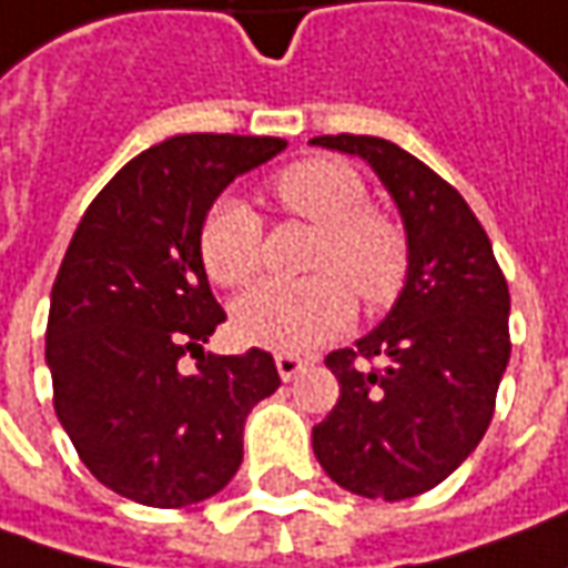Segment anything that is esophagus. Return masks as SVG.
<instances>
[{
	"label": "esophagus",
	"instance_id": "1",
	"mask_svg": "<svg viewBox=\"0 0 568 568\" xmlns=\"http://www.w3.org/2000/svg\"><path fill=\"white\" fill-rule=\"evenodd\" d=\"M276 371H280V377L288 383V381H295V377L302 374L304 362H302V358H295V355H276Z\"/></svg>",
	"mask_w": 568,
	"mask_h": 568
}]
</instances>
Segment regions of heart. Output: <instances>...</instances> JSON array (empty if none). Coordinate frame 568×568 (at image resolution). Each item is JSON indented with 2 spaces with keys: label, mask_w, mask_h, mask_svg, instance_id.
Masks as SVG:
<instances>
[{
  "label": "heart",
  "mask_w": 568,
  "mask_h": 568,
  "mask_svg": "<svg viewBox=\"0 0 568 568\" xmlns=\"http://www.w3.org/2000/svg\"><path fill=\"white\" fill-rule=\"evenodd\" d=\"M273 197L285 213L317 225L307 266L317 273L302 283L270 280L232 304V329L247 345L298 355L339 336L352 323L355 298L381 311L399 298L408 276V239L402 225L367 206V185L343 160H302L273 179ZM264 223L257 210L223 194L206 206L197 254L206 276L239 288L261 270Z\"/></svg>",
  "instance_id": "1"
}]
</instances>
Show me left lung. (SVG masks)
<instances>
[{
    "label": "left lung",
    "instance_id": "8db88e82",
    "mask_svg": "<svg viewBox=\"0 0 568 568\" xmlns=\"http://www.w3.org/2000/svg\"><path fill=\"white\" fill-rule=\"evenodd\" d=\"M311 144L362 156L399 206L408 276L393 311L326 367L339 402L314 427V456L339 487L408 499L446 480L494 418L509 364V285L456 187L393 141L323 134ZM381 357L383 368H371Z\"/></svg>",
    "mask_w": 568,
    "mask_h": 568
}]
</instances>
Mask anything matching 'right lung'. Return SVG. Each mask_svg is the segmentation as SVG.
Here are the masks:
<instances>
[{
    "mask_svg": "<svg viewBox=\"0 0 568 568\" xmlns=\"http://www.w3.org/2000/svg\"><path fill=\"white\" fill-rule=\"evenodd\" d=\"M280 150L283 138H169L119 169L71 235L47 323L52 405L119 497L179 509L220 494L251 408L280 386L264 348L204 355L225 311L197 254L206 206Z\"/></svg>",
    "mask_w": 568,
    "mask_h": 568,
    "instance_id": "obj_1",
    "label": "right lung"
}]
</instances>
